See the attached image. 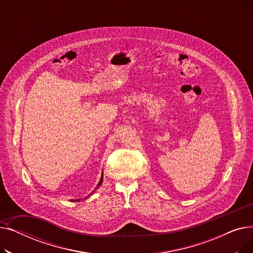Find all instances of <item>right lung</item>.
Segmentation results:
<instances>
[{
    "mask_svg": "<svg viewBox=\"0 0 253 253\" xmlns=\"http://www.w3.org/2000/svg\"><path fill=\"white\" fill-rule=\"evenodd\" d=\"M102 180H103V172H102V173H101V177H100V180H99V182H98V184L96 185V188H95V190H97L99 187H100V185H101V183H102ZM95 190L94 191H93L91 194H93V193H94L95 192ZM87 197H85V199H86ZM80 200H81V199H76V200H71L72 202H78V201H80Z\"/></svg>",
    "mask_w": 253,
    "mask_h": 253,
    "instance_id": "add662e5",
    "label": "right lung"
}]
</instances>
